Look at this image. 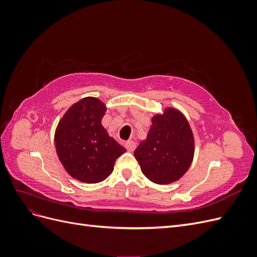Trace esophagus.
Masks as SVG:
<instances>
[{
	"label": "esophagus",
	"mask_w": 257,
	"mask_h": 257,
	"mask_svg": "<svg viewBox=\"0 0 257 257\" xmlns=\"http://www.w3.org/2000/svg\"><path fill=\"white\" fill-rule=\"evenodd\" d=\"M124 146H125L127 151H130V152L134 151L135 148H136V144H135L133 141H127V142H125V144H124Z\"/></svg>",
	"instance_id": "34e87169"
}]
</instances>
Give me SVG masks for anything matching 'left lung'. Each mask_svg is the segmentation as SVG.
Listing matches in <instances>:
<instances>
[{"mask_svg": "<svg viewBox=\"0 0 257 257\" xmlns=\"http://www.w3.org/2000/svg\"><path fill=\"white\" fill-rule=\"evenodd\" d=\"M134 157L150 181L169 184L179 180L194 157V137L185 116L175 108L155 114L147 139L139 144Z\"/></svg>", "mask_w": 257, "mask_h": 257, "instance_id": "1", "label": "left lung"}]
</instances>
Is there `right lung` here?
<instances>
[{"instance_id": "1", "label": "right lung", "mask_w": 257, "mask_h": 257, "mask_svg": "<svg viewBox=\"0 0 257 257\" xmlns=\"http://www.w3.org/2000/svg\"><path fill=\"white\" fill-rule=\"evenodd\" d=\"M106 106L95 97H84L65 112L54 134L58 157L66 172L85 183L105 180L125 148L102 125Z\"/></svg>"}]
</instances>
